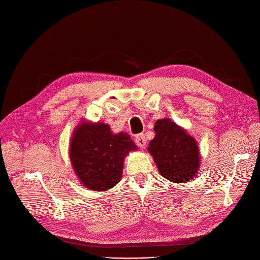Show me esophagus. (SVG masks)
Instances as JSON below:
<instances>
[{
  "label": "esophagus",
  "instance_id": "esophagus-1",
  "mask_svg": "<svg viewBox=\"0 0 260 260\" xmlns=\"http://www.w3.org/2000/svg\"><path fill=\"white\" fill-rule=\"evenodd\" d=\"M135 143H136V145L139 146V147H141V148H145V146H146V139H145V136L143 135V134H141V135H139L135 139Z\"/></svg>",
  "mask_w": 260,
  "mask_h": 260
}]
</instances>
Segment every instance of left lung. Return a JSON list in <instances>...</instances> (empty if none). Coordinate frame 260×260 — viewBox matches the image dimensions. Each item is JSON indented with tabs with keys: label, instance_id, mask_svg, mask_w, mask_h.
Segmentation results:
<instances>
[{
	"label": "left lung",
	"instance_id": "8db88e82",
	"mask_svg": "<svg viewBox=\"0 0 260 260\" xmlns=\"http://www.w3.org/2000/svg\"><path fill=\"white\" fill-rule=\"evenodd\" d=\"M154 132L155 136L147 151L159 174L173 183H186L194 179L201 161L194 137L170 118L156 120Z\"/></svg>",
	"mask_w": 260,
	"mask_h": 260
}]
</instances>
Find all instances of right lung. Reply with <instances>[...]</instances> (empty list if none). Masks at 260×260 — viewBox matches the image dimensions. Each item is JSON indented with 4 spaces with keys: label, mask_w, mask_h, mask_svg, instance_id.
I'll use <instances>...</instances> for the list:
<instances>
[{
    "label": "right lung",
    "mask_w": 260,
    "mask_h": 260,
    "mask_svg": "<svg viewBox=\"0 0 260 260\" xmlns=\"http://www.w3.org/2000/svg\"><path fill=\"white\" fill-rule=\"evenodd\" d=\"M69 158L80 183L91 191H108L123 175L124 159L137 151L131 136L115 134L108 124L81 120L69 143Z\"/></svg>",
    "instance_id": "add662e5"
}]
</instances>
